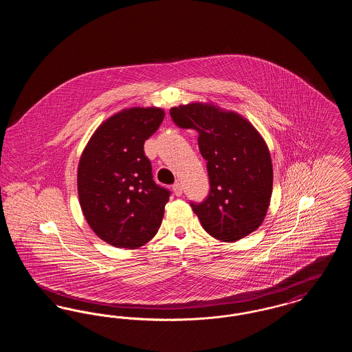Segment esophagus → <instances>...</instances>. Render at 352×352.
I'll use <instances>...</instances> for the list:
<instances>
[{"instance_id": "34e87169", "label": "esophagus", "mask_w": 352, "mask_h": 352, "mask_svg": "<svg viewBox=\"0 0 352 352\" xmlns=\"http://www.w3.org/2000/svg\"><path fill=\"white\" fill-rule=\"evenodd\" d=\"M173 191H174V194L177 197H181L182 195V184H179V182H175V184H173Z\"/></svg>"}]
</instances>
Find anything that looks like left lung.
<instances>
[{"label": "left lung", "mask_w": 352, "mask_h": 352, "mask_svg": "<svg viewBox=\"0 0 352 352\" xmlns=\"http://www.w3.org/2000/svg\"><path fill=\"white\" fill-rule=\"evenodd\" d=\"M174 124L198 133L207 161L210 192L191 201L201 227L215 239L236 241L256 231L268 211L273 168L264 138L247 118L211 102L173 107Z\"/></svg>", "instance_id": "8db88e82"}]
</instances>
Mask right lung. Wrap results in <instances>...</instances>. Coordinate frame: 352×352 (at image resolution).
<instances>
[{"instance_id":"obj_1","label":"right lung","mask_w":352,"mask_h":352,"mask_svg":"<svg viewBox=\"0 0 352 352\" xmlns=\"http://www.w3.org/2000/svg\"><path fill=\"white\" fill-rule=\"evenodd\" d=\"M165 118L161 108L134 107L105 120L78 166L84 218L105 243L134 250L161 227L170 191L153 181L144 144Z\"/></svg>"}]
</instances>
